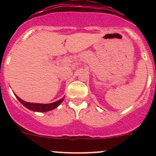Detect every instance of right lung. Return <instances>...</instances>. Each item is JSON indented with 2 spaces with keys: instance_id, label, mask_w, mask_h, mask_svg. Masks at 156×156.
Returning <instances> with one entry per match:
<instances>
[{
  "instance_id": "add662e5",
  "label": "right lung",
  "mask_w": 156,
  "mask_h": 156,
  "mask_svg": "<svg viewBox=\"0 0 156 156\" xmlns=\"http://www.w3.org/2000/svg\"><path fill=\"white\" fill-rule=\"evenodd\" d=\"M18 100L20 101L22 105L26 107V108H29L31 111H34V112H48V111H51V110L54 109V108H57L58 106L59 105L61 104L62 102L63 99L64 98H62L60 100L57 101L53 103H50V104H40V103H30V102H27V101H25L22 100L21 98H19L18 96H16Z\"/></svg>"
}]
</instances>
